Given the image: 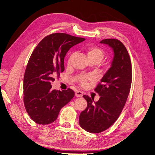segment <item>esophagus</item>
<instances>
[{
	"label": "esophagus",
	"mask_w": 155,
	"mask_h": 155,
	"mask_svg": "<svg viewBox=\"0 0 155 155\" xmlns=\"http://www.w3.org/2000/svg\"><path fill=\"white\" fill-rule=\"evenodd\" d=\"M83 95V92L80 91H77L75 92V96L77 97H82Z\"/></svg>",
	"instance_id": "obj_1"
}]
</instances>
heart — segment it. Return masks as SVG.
<instances>
[{
    "mask_svg": "<svg viewBox=\"0 0 155 155\" xmlns=\"http://www.w3.org/2000/svg\"><path fill=\"white\" fill-rule=\"evenodd\" d=\"M86 52L87 54V56L90 59V61L96 60L100 62L104 57V51L99 47H89L86 49ZM75 53H72L69 59H68V64H70L72 61L73 58L74 57ZM94 79V77L92 75H90L87 76L83 77L81 78V83L82 85H84L87 81L88 80H93Z\"/></svg>",
    "mask_w": 155,
    "mask_h": 155,
    "instance_id": "heart-1",
    "label": "heart"
}]
</instances>
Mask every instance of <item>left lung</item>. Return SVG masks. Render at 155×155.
Instances as JSON below:
<instances>
[{
    "mask_svg": "<svg viewBox=\"0 0 155 155\" xmlns=\"http://www.w3.org/2000/svg\"><path fill=\"white\" fill-rule=\"evenodd\" d=\"M100 43L111 47L114 56L111 67L94 90L101 96L99 101L94 102L93 98L83 96L87 107L80 115L79 124L91 133L104 131L117 121L127 101L132 83L131 62L124 45L114 38L104 39Z\"/></svg>",
    "mask_w": 155,
    "mask_h": 155,
    "instance_id": "left-lung-1",
    "label": "left lung"
}]
</instances>
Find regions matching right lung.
I'll return each instance as SVG.
<instances>
[{
    "mask_svg": "<svg viewBox=\"0 0 155 155\" xmlns=\"http://www.w3.org/2000/svg\"><path fill=\"white\" fill-rule=\"evenodd\" d=\"M85 40L64 33H54L42 39L32 52L24 76V104L31 119L48 124L58 118L74 91L52 90L51 83L64 71V58L71 47Z\"/></svg>",
    "mask_w": 155,
    "mask_h": 155,
    "instance_id": "right-lung-1",
    "label": "right lung"
}]
</instances>
